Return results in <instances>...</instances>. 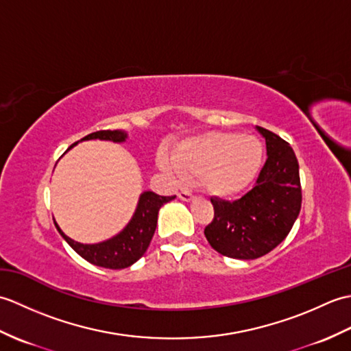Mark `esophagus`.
<instances>
[{"label": "esophagus", "mask_w": 351, "mask_h": 351, "mask_svg": "<svg viewBox=\"0 0 351 351\" xmlns=\"http://www.w3.org/2000/svg\"><path fill=\"white\" fill-rule=\"evenodd\" d=\"M178 197H180L181 200H185V202H190V200H193L195 199V196L191 195V191H189V190H181L180 193H178Z\"/></svg>", "instance_id": "34e87169"}]
</instances>
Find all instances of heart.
Wrapping results in <instances>:
<instances>
[{
    "label": "heart",
    "instance_id": "1",
    "mask_svg": "<svg viewBox=\"0 0 351 351\" xmlns=\"http://www.w3.org/2000/svg\"><path fill=\"white\" fill-rule=\"evenodd\" d=\"M263 146L253 136L235 132H205L180 141L170 158L160 156V166L169 173L200 176L206 191L232 196L258 173Z\"/></svg>",
    "mask_w": 351,
    "mask_h": 351
}]
</instances>
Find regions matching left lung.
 Segmentation results:
<instances>
[{
    "instance_id": "1",
    "label": "left lung",
    "mask_w": 351,
    "mask_h": 351,
    "mask_svg": "<svg viewBox=\"0 0 351 351\" xmlns=\"http://www.w3.org/2000/svg\"><path fill=\"white\" fill-rule=\"evenodd\" d=\"M267 160L253 187L234 202L211 197L214 219L205 237L214 250L235 259H256L285 240L299 217L302 185L293 147L278 134L258 126Z\"/></svg>"
}]
</instances>
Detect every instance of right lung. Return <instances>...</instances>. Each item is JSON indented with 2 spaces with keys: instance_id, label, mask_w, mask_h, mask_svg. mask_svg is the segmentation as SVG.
Here are the masks:
<instances>
[{
  "instance_id": "1",
  "label": "right lung",
  "mask_w": 351,
  "mask_h": 351,
  "mask_svg": "<svg viewBox=\"0 0 351 351\" xmlns=\"http://www.w3.org/2000/svg\"><path fill=\"white\" fill-rule=\"evenodd\" d=\"M92 138L125 141L126 134L117 130H102L88 134V136L83 137L80 141ZM77 143H73L72 146H75ZM72 146H69V149ZM173 199L175 196H160L155 195L152 191H145L143 195L140 196L137 210L134 213L131 221L126 225L122 232L113 238H110L107 241L98 244H81L73 241L62 232V229L58 228L56 221L54 223L60 235L68 241V244L81 258H84L93 265L111 268V270H121V268H126L132 265L134 263H137V261L145 255V252L147 250L149 243H151L155 232L160 208Z\"/></svg>"
}]
</instances>
